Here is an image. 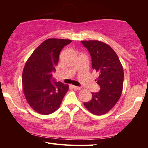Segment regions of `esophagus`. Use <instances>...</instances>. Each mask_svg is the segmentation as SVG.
Returning <instances> with one entry per match:
<instances>
[{"label": "esophagus", "mask_w": 148, "mask_h": 148, "mask_svg": "<svg viewBox=\"0 0 148 148\" xmlns=\"http://www.w3.org/2000/svg\"><path fill=\"white\" fill-rule=\"evenodd\" d=\"M72 86L75 90H79L81 88L79 86H74V85H72Z\"/></svg>", "instance_id": "obj_1"}]
</instances>
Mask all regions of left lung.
<instances>
[{
  "instance_id": "8db88e82",
  "label": "left lung",
  "mask_w": 148,
  "mask_h": 148,
  "mask_svg": "<svg viewBox=\"0 0 148 148\" xmlns=\"http://www.w3.org/2000/svg\"><path fill=\"white\" fill-rule=\"evenodd\" d=\"M81 42L88 50L93 69L99 74L95 81L100 88L99 92L92 93V99L84 105L93 114H104L120 98L123 86V69L118 55L108 45L99 40Z\"/></svg>"
}]
</instances>
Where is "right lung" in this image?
I'll list each match as a JSON object with an SVG mask.
<instances>
[{"instance_id": "right-lung-1", "label": "right lung", "mask_w": 148, "mask_h": 148, "mask_svg": "<svg viewBox=\"0 0 148 148\" xmlns=\"http://www.w3.org/2000/svg\"><path fill=\"white\" fill-rule=\"evenodd\" d=\"M71 42L69 39H46L34 50L25 65L22 74L25 97L31 108L40 114L56 111L69 90L68 84L55 80L53 84L51 80L60 53Z\"/></svg>"}]
</instances>
